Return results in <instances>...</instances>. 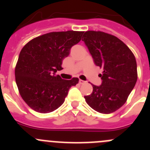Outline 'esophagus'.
Listing matches in <instances>:
<instances>
[{
	"label": "esophagus",
	"instance_id": "esophagus-1",
	"mask_svg": "<svg viewBox=\"0 0 150 150\" xmlns=\"http://www.w3.org/2000/svg\"><path fill=\"white\" fill-rule=\"evenodd\" d=\"M86 83V82L83 81V80H82V79H79V84H83V83Z\"/></svg>",
	"mask_w": 150,
	"mask_h": 150
}]
</instances>
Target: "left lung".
<instances>
[{
  "label": "left lung",
  "instance_id": "obj_1",
  "mask_svg": "<svg viewBox=\"0 0 150 150\" xmlns=\"http://www.w3.org/2000/svg\"><path fill=\"white\" fill-rule=\"evenodd\" d=\"M83 38L95 65L103 69L99 74L101 85H92V93L84 98L95 111L109 114L126 102L136 84V59L128 46L113 35L88 30Z\"/></svg>",
  "mask_w": 150,
  "mask_h": 150
}]
</instances>
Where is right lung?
<instances>
[{
    "instance_id": "obj_1",
    "label": "right lung",
    "mask_w": 150,
    "mask_h": 150,
    "mask_svg": "<svg viewBox=\"0 0 150 150\" xmlns=\"http://www.w3.org/2000/svg\"><path fill=\"white\" fill-rule=\"evenodd\" d=\"M83 31L43 34L29 41L21 50L15 69L18 91L29 107L41 113L58 109L78 78L71 80L56 75L71 47L81 40Z\"/></svg>"
}]
</instances>
